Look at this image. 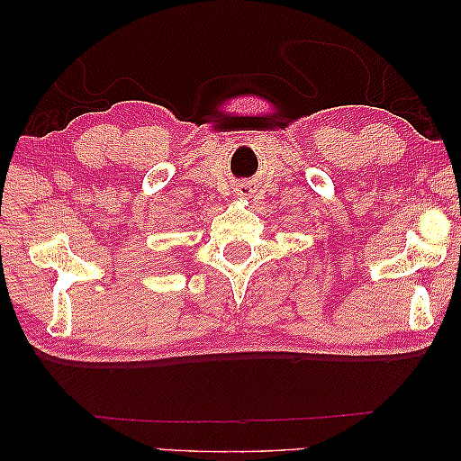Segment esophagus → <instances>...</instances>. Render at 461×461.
Instances as JSON below:
<instances>
[{"label":"esophagus","mask_w":461,"mask_h":461,"mask_svg":"<svg viewBox=\"0 0 461 461\" xmlns=\"http://www.w3.org/2000/svg\"><path fill=\"white\" fill-rule=\"evenodd\" d=\"M241 194H245V193H241Z\"/></svg>","instance_id":"obj_1"}]
</instances>
